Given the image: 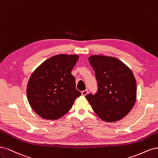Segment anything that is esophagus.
Instances as JSON below:
<instances>
[{
    "instance_id": "obj_1",
    "label": "esophagus",
    "mask_w": 158,
    "mask_h": 158,
    "mask_svg": "<svg viewBox=\"0 0 158 158\" xmlns=\"http://www.w3.org/2000/svg\"><path fill=\"white\" fill-rule=\"evenodd\" d=\"M81 93H82V95L86 96V94H87V93H88V90L86 89V90H83L82 92H81Z\"/></svg>"
}]
</instances>
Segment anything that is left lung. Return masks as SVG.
<instances>
[{
  "label": "left lung",
  "mask_w": 158,
  "mask_h": 158,
  "mask_svg": "<svg viewBox=\"0 0 158 158\" xmlns=\"http://www.w3.org/2000/svg\"><path fill=\"white\" fill-rule=\"evenodd\" d=\"M98 89L86 95L94 112L106 122L123 118L133 108L136 97V83L133 72L120 60L105 56H91Z\"/></svg>",
  "instance_id": "obj_1"
}]
</instances>
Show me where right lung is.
Returning a JSON list of instances; mask_svg holds the SVG:
<instances>
[{"mask_svg": "<svg viewBox=\"0 0 158 158\" xmlns=\"http://www.w3.org/2000/svg\"><path fill=\"white\" fill-rule=\"evenodd\" d=\"M78 59L77 55L54 56L44 61L30 77L27 99L31 108L42 118H60L81 95L71 73Z\"/></svg>", "mask_w": 158, "mask_h": 158, "instance_id": "1", "label": "right lung"}]
</instances>
